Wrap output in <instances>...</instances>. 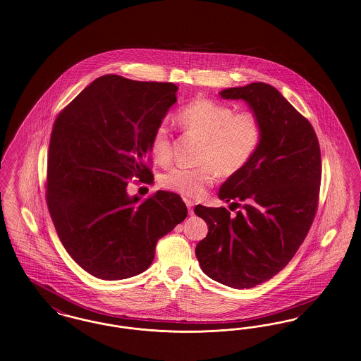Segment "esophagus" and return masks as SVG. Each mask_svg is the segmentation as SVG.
<instances>
[{
	"mask_svg": "<svg viewBox=\"0 0 361 361\" xmlns=\"http://www.w3.org/2000/svg\"><path fill=\"white\" fill-rule=\"evenodd\" d=\"M185 202H186V205H188V209H189L190 214H192V202L189 201V200H185Z\"/></svg>",
	"mask_w": 361,
	"mask_h": 361,
	"instance_id": "1",
	"label": "esophagus"
}]
</instances>
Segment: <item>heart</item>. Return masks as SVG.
Listing matches in <instances>:
<instances>
[{
	"instance_id": "heart-1",
	"label": "heart",
	"mask_w": 361,
	"mask_h": 361,
	"mask_svg": "<svg viewBox=\"0 0 361 361\" xmlns=\"http://www.w3.org/2000/svg\"><path fill=\"white\" fill-rule=\"evenodd\" d=\"M176 122L186 132L200 140L202 147L198 156L201 166L195 169H172L163 173L159 183L163 189L188 200L205 195L217 173L232 176L242 171L258 151L262 141V125L251 111L235 113L232 107L212 99L191 100L176 114ZM172 141L166 122L153 130L149 148L156 163L164 166L171 161Z\"/></svg>"
}]
</instances>
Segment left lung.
<instances>
[{
	"mask_svg": "<svg viewBox=\"0 0 361 361\" xmlns=\"http://www.w3.org/2000/svg\"><path fill=\"white\" fill-rule=\"evenodd\" d=\"M220 96L246 102L261 121L262 141L251 161L219 191L220 200L242 210L232 216L226 208L194 209L209 227L195 255L212 280L254 288L288 265L311 228L319 200L321 148L311 123L274 87L251 82Z\"/></svg>",
	"mask_w": 361,
	"mask_h": 361,
	"instance_id": "8db88e82",
	"label": "left lung"
}]
</instances>
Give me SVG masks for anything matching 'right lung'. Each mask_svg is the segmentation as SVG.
<instances>
[{
	"label": "right lung",
	"instance_id": "right-lung-1",
	"mask_svg": "<svg viewBox=\"0 0 361 361\" xmlns=\"http://www.w3.org/2000/svg\"><path fill=\"white\" fill-rule=\"evenodd\" d=\"M172 82L106 75L58 114L50 137L46 201L59 240L85 271L123 280L147 270L160 238L188 216L182 198L159 190L129 197L133 178L151 183L149 140L176 102Z\"/></svg>",
	"mask_w": 361,
	"mask_h": 361
}]
</instances>
